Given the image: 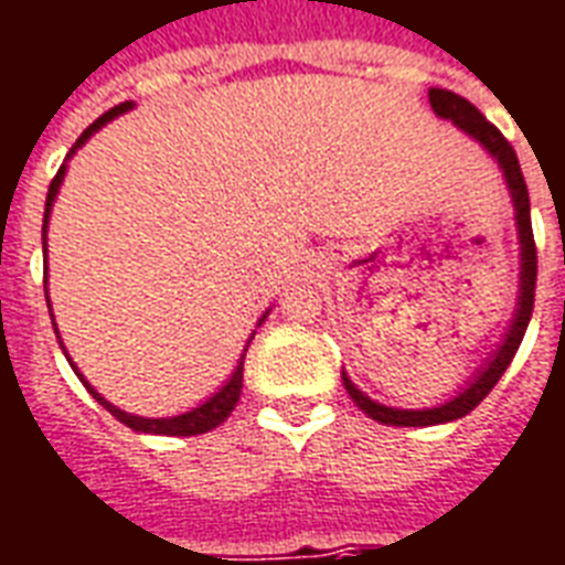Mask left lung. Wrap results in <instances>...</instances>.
<instances>
[{
    "mask_svg": "<svg viewBox=\"0 0 565 565\" xmlns=\"http://www.w3.org/2000/svg\"><path fill=\"white\" fill-rule=\"evenodd\" d=\"M429 103L433 109L441 118L454 120L456 127L465 129L468 136L480 141L489 153H492L503 168V178L510 183L512 204H515V218H519V236H522V296H519V311H515V320H512L510 331H507V340L501 343V350L494 352V359L489 361V367H483L473 382L465 387L459 397H454L450 403L438 408H424V412H408V408H387L373 403L370 397H364L359 387L352 385L347 373H343V385L350 391V397L355 399V406L370 415L379 424L391 426H436L447 424V420H456V417H465L468 412L480 406L489 391L498 385V379L503 376V370L510 367V361L515 359V352L522 347L524 331H527V322H531L533 313V292H536V243H533V227H531V198H527V183H524L522 166H519V157L503 132L494 127L492 120H486V115L473 103H468L465 97L454 92H445V88H429Z\"/></svg>",
    "mask_w": 565,
    "mask_h": 565,
    "instance_id": "left-lung-1",
    "label": "left lung"
}]
</instances>
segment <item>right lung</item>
Here are the masks:
<instances>
[{
    "label": "right lung",
    "mask_w": 565,
    "mask_h": 565,
    "mask_svg": "<svg viewBox=\"0 0 565 565\" xmlns=\"http://www.w3.org/2000/svg\"><path fill=\"white\" fill-rule=\"evenodd\" d=\"M132 103H120V106H115V109H109L106 115H100V118L94 120L92 127L82 132L79 139H76V145L71 148V153H76V148H82L85 141L92 139L94 132L103 127V124H109L111 118H118V115H124V111L129 109ZM67 153V157H71ZM64 168H58V174L53 178V183H50V192H46V210H43V234H46V222H50V210H53V201L55 195H58V186H62L64 180ZM46 239V236H43ZM46 245V243H43ZM46 305H50V296H46ZM55 329V322H53ZM58 334V331H55ZM58 343H62V338H58ZM64 350V347H62ZM67 355V352H64ZM245 359V355H243ZM73 367V364H71ZM76 370V367H73ZM76 376L82 379V373H76ZM82 385L88 387V394H94V399L100 403L103 408H109L111 417H118L120 424H127L129 429H136V433H150V436H201V433H210V429H215V426L222 424L231 412H234V406L239 403V391H243V361H239V367L234 370V376L227 379V385L215 394V397H210L204 403V406L192 408V412H186V415H178V417H136V415H127V412H120V408H115L111 403H106V399L94 391L85 379H82Z\"/></svg>",
    "instance_id": "obj_1"
}]
</instances>
